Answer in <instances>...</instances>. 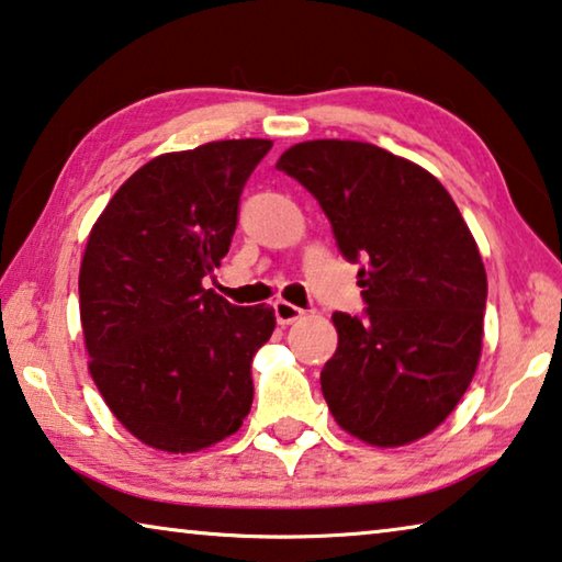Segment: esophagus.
Returning a JSON list of instances; mask_svg holds the SVG:
<instances>
[{
    "instance_id": "obj_1",
    "label": "esophagus",
    "mask_w": 562,
    "mask_h": 562,
    "mask_svg": "<svg viewBox=\"0 0 562 562\" xmlns=\"http://www.w3.org/2000/svg\"><path fill=\"white\" fill-rule=\"evenodd\" d=\"M272 307H274V317H278L280 325H292L295 319L302 317V310L297 305H292V302H288V300H278Z\"/></svg>"
}]
</instances>
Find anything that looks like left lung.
I'll list each match as a JSON object with an SVG mask.
<instances>
[{"label":"left lung","mask_w":562,"mask_h":562,"mask_svg":"<svg viewBox=\"0 0 562 562\" xmlns=\"http://www.w3.org/2000/svg\"><path fill=\"white\" fill-rule=\"evenodd\" d=\"M278 169L319 202L345 260L360 262L364 313H335L319 372L337 425L378 448L432 432L473 380L487 278L448 190L409 159L352 139L290 147Z\"/></svg>","instance_id":"obj_1"}]
</instances>
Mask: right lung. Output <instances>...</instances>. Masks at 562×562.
<instances>
[{
  "instance_id": "1",
  "label": "right lung",
  "mask_w": 562,
  "mask_h": 562,
  "mask_svg": "<svg viewBox=\"0 0 562 562\" xmlns=\"http://www.w3.org/2000/svg\"><path fill=\"white\" fill-rule=\"evenodd\" d=\"M270 139L207 142L149 159L94 222L79 270L89 372L149 448L198 452L252 407V358L274 310L237 307L202 280L233 243L239 194Z\"/></svg>"
}]
</instances>
